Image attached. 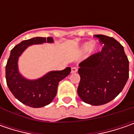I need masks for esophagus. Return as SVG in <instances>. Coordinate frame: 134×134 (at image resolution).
<instances>
[{
    "label": "esophagus",
    "mask_w": 134,
    "mask_h": 134,
    "mask_svg": "<svg viewBox=\"0 0 134 134\" xmlns=\"http://www.w3.org/2000/svg\"><path fill=\"white\" fill-rule=\"evenodd\" d=\"M77 71V69L76 68V67H73V68H71V73L73 74V73H76Z\"/></svg>",
    "instance_id": "obj_1"
}]
</instances>
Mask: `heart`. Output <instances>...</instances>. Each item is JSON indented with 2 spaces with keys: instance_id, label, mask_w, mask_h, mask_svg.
Instances as JSON below:
<instances>
[{
  "instance_id": "obj_1",
  "label": "heart",
  "mask_w": 134,
  "mask_h": 134,
  "mask_svg": "<svg viewBox=\"0 0 134 134\" xmlns=\"http://www.w3.org/2000/svg\"><path fill=\"white\" fill-rule=\"evenodd\" d=\"M81 50L83 51H88L90 50L91 52H96L98 50V45H96L90 41V42H86L82 44Z\"/></svg>"
}]
</instances>
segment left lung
Returning <instances> with one entry per match:
<instances>
[{"instance_id":"1","label":"left lung","mask_w":134,"mask_h":134,"mask_svg":"<svg viewBox=\"0 0 134 134\" xmlns=\"http://www.w3.org/2000/svg\"><path fill=\"white\" fill-rule=\"evenodd\" d=\"M104 44L101 51L79 65L77 94L90 105L105 104L121 92L129 77V61L124 48L116 39L95 35Z\"/></svg>"}]
</instances>
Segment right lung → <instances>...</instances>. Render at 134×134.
<instances>
[{"label": "right lung", "mask_w": 134, "mask_h": 134, "mask_svg": "<svg viewBox=\"0 0 134 134\" xmlns=\"http://www.w3.org/2000/svg\"><path fill=\"white\" fill-rule=\"evenodd\" d=\"M44 43H54L51 37H34L22 41L10 52L6 65V80L8 87L16 99L34 108H40L51 104L57 92L59 81L71 72L67 67L62 71H51L37 79H28L21 74L18 59L29 46Z\"/></svg>", "instance_id": "add662e5"}]
</instances>
